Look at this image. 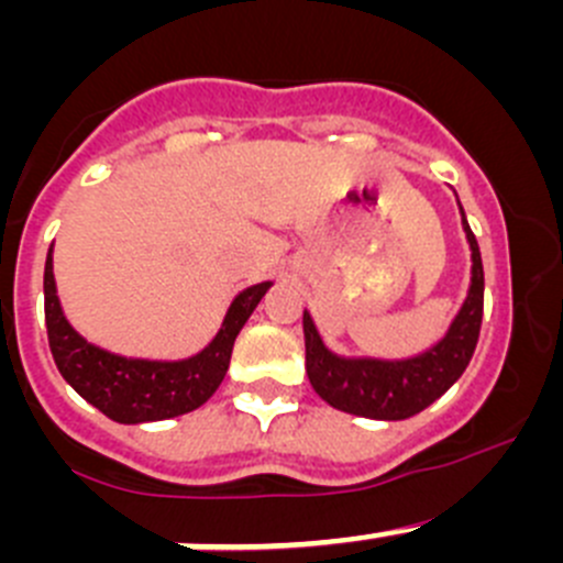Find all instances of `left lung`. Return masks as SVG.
<instances>
[{"label": "left lung", "mask_w": 563, "mask_h": 563, "mask_svg": "<svg viewBox=\"0 0 563 563\" xmlns=\"http://www.w3.org/2000/svg\"><path fill=\"white\" fill-rule=\"evenodd\" d=\"M463 231L471 247V286L463 308L452 321L444 340L411 360H345L323 345L313 318L302 316L305 371L316 395L338 411L367 419H408L439 400L463 376L479 340L482 308H485V272L476 236L465 220Z\"/></svg>", "instance_id": "1"}]
</instances>
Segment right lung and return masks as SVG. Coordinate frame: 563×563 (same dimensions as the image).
<instances>
[{
  "label": "right lung",
  "mask_w": 563,
  "mask_h": 563,
  "mask_svg": "<svg viewBox=\"0 0 563 563\" xmlns=\"http://www.w3.org/2000/svg\"><path fill=\"white\" fill-rule=\"evenodd\" d=\"M272 283L250 286L231 302L223 327L212 343L190 360L157 362L128 360L87 343L62 313L54 283V258H45V329L62 378L87 402H92L108 419L122 424L157 422L203 406L229 371L231 351L240 329L245 327L255 305L261 302Z\"/></svg>",
  "instance_id": "right-lung-1"
}]
</instances>
